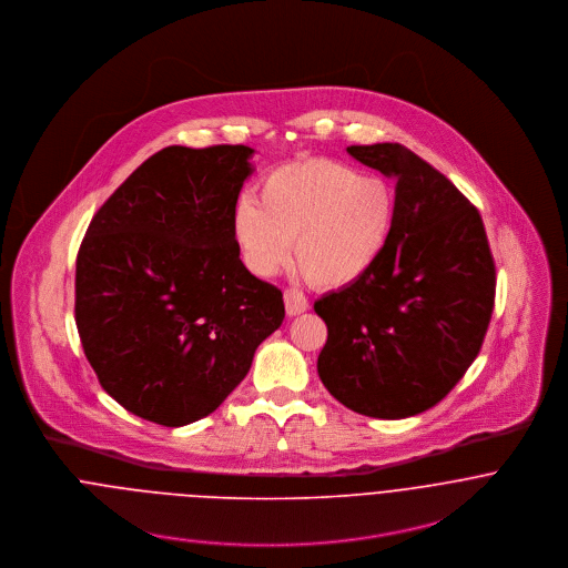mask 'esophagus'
I'll return each instance as SVG.
<instances>
[{"mask_svg":"<svg viewBox=\"0 0 568 568\" xmlns=\"http://www.w3.org/2000/svg\"><path fill=\"white\" fill-rule=\"evenodd\" d=\"M284 306H286V313L291 317H295V315H302V313L308 311V300H306V295L302 291L286 288L284 291Z\"/></svg>","mask_w":568,"mask_h":568,"instance_id":"34e87169","label":"esophagus"}]
</instances>
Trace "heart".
<instances>
[{
  "mask_svg": "<svg viewBox=\"0 0 568 568\" xmlns=\"http://www.w3.org/2000/svg\"><path fill=\"white\" fill-rule=\"evenodd\" d=\"M394 219L396 196L387 181L315 158L266 174L260 201L244 196L239 203L234 239L244 264L260 277L275 275L291 260L295 241L308 282L343 288L376 264Z\"/></svg>",
  "mask_w": 568,
  "mask_h": 568,
  "instance_id": "b5f03b06",
  "label": "heart"
}]
</instances>
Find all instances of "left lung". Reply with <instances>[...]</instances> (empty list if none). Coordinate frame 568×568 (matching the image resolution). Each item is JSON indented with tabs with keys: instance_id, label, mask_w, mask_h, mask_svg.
I'll use <instances>...</instances> for the list:
<instances>
[{
	"instance_id": "8db88e82",
	"label": "left lung",
	"mask_w": 568,
	"mask_h": 568,
	"mask_svg": "<svg viewBox=\"0 0 568 568\" xmlns=\"http://www.w3.org/2000/svg\"><path fill=\"white\" fill-rule=\"evenodd\" d=\"M347 153L396 179V219L376 264L315 302L317 372L341 405L400 419L444 400L477 358L496 268L481 214L439 170L403 144Z\"/></svg>"
}]
</instances>
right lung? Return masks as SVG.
<instances>
[{
  "mask_svg": "<svg viewBox=\"0 0 568 568\" xmlns=\"http://www.w3.org/2000/svg\"><path fill=\"white\" fill-rule=\"evenodd\" d=\"M253 149L168 146L95 212L77 257V325L102 389L185 426L223 405L284 322L282 291L248 273L234 212Z\"/></svg>",
  "mask_w": 568,
  "mask_h": 568,
  "instance_id": "right-lung-1",
  "label": "right lung"
}]
</instances>
